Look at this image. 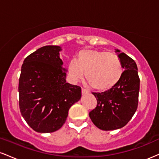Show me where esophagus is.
<instances>
[{
	"mask_svg": "<svg viewBox=\"0 0 159 159\" xmlns=\"http://www.w3.org/2000/svg\"><path fill=\"white\" fill-rule=\"evenodd\" d=\"M81 93H82V94H87V93H89V91L88 90H86V89H84V88H82L81 89Z\"/></svg>",
	"mask_w": 159,
	"mask_h": 159,
	"instance_id": "esophagus-1",
	"label": "esophagus"
}]
</instances>
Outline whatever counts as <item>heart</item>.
I'll return each instance as SVG.
<instances>
[{
	"instance_id": "heart-1",
	"label": "heart",
	"mask_w": 159,
	"mask_h": 159,
	"mask_svg": "<svg viewBox=\"0 0 159 159\" xmlns=\"http://www.w3.org/2000/svg\"><path fill=\"white\" fill-rule=\"evenodd\" d=\"M69 74L75 81L84 76L94 90L107 91L115 87L121 79L123 66L116 54L94 49H82L75 61L69 63Z\"/></svg>"
}]
</instances>
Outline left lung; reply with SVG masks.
Wrapping results in <instances>:
<instances>
[{
  "label": "left lung",
  "mask_w": 159,
  "mask_h": 159,
  "mask_svg": "<svg viewBox=\"0 0 159 159\" xmlns=\"http://www.w3.org/2000/svg\"><path fill=\"white\" fill-rule=\"evenodd\" d=\"M118 57L123 63L121 79L115 87L102 93H93L97 105L89 113L91 120L98 129L115 130L125 126L132 119L138 108L140 78L136 63L125 53Z\"/></svg>",
  "instance_id": "1"
}]
</instances>
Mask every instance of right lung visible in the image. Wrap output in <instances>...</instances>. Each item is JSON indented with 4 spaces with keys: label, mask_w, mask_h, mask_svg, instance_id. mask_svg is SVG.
Instances as JSON below:
<instances>
[{
    "label": "right lung",
    "mask_w": 159,
    "mask_h": 159,
    "mask_svg": "<svg viewBox=\"0 0 159 159\" xmlns=\"http://www.w3.org/2000/svg\"><path fill=\"white\" fill-rule=\"evenodd\" d=\"M61 48L46 45L24 61L19 82L21 116L34 131L54 132L65 123L70 107L81 98L79 86L66 83Z\"/></svg>",
    "instance_id": "1"
}]
</instances>
